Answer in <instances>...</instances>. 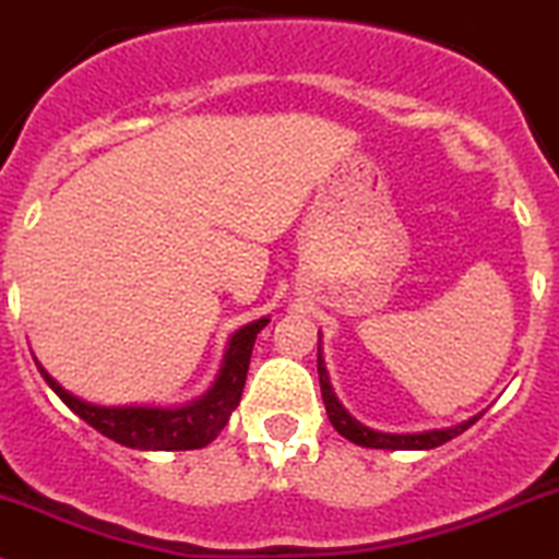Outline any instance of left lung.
Returning <instances> with one entry per match:
<instances>
[{"label": "left lung", "instance_id": "1", "mask_svg": "<svg viewBox=\"0 0 559 559\" xmlns=\"http://www.w3.org/2000/svg\"><path fill=\"white\" fill-rule=\"evenodd\" d=\"M317 372H320L322 403H325L331 425L336 427L338 436H344L347 441H353V444H358V447H369V450H432V447H441V444H447L450 438L461 436L463 430H468V427L479 419V416H472V419L463 421V425L447 427V430L405 432V436H400V432L372 430V427H367V425H361L358 419H353V416L344 411V405L336 400L331 380H328V369H325V361H322V353H317Z\"/></svg>", "mask_w": 559, "mask_h": 559}]
</instances>
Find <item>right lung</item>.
<instances>
[{"mask_svg": "<svg viewBox=\"0 0 559 559\" xmlns=\"http://www.w3.org/2000/svg\"><path fill=\"white\" fill-rule=\"evenodd\" d=\"M270 320H255L250 325L239 328L228 342V350L223 356L221 374L215 385L203 394L201 400L181 408H151V405H123V408H107V405H93L74 397L71 391L62 389L49 372L38 364L40 374L51 385L57 397L74 411L80 419L96 427L102 436L112 438L115 444L132 447V450H201L209 441H215L217 432L228 425V416L242 400L245 378H248L250 353H253L255 333L262 331Z\"/></svg>", "mask_w": 559, "mask_h": 559, "instance_id": "right-lung-1", "label": "right lung"}]
</instances>
